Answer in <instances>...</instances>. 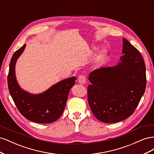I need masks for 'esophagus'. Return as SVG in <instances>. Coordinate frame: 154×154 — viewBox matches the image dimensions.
Returning a JSON list of instances; mask_svg holds the SVG:
<instances>
[{
    "mask_svg": "<svg viewBox=\"0 0 154 154\" xmlns=\"http://www.w3.org/2000/svg\"><path fill=\"white\" fill-rule=\"evenodd\" d=\"M78 82L79 83H80V84H85L86 83V78L85 76L83 75H80L79 76L78 78Z\"/></svg>",
    "mask_w": 154,
    "mask_h": 154,
    "instance_id": "34e87169",
    "label": "esophagus"
}]
</instances>
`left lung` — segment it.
Returning <instances> with one entry per match:
<instances>
[{"instance_id": "left-lung-1", "label": "left lung", "mask_w": 154, "mask_h": 154, "mask_svg": "<svg viewBox=\"0 0 154 154\" xmlns=\"http://www.w3.org/2000/svg\"><path fill=\"white\" fill-rule=\"evenodd\" d=\"M123 55L116 66L91 72L87 97L95 117L106 123L123 121L136 110L145 91L146 67L142 55L123 38Z\"/></svg>"}]
</instances>
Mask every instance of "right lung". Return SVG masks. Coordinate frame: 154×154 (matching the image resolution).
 Segmentation results:
<instances>
[{"label":"right lung","mask_w":154,"mask_h":154,"mask_svg":"<svg viewBox=\"0 0 154 154\" xmlns=\"http://www.w3.org/2000/svg\"><path fill=\"white\" fill-rule=\"evenodd\" d=\"M26 44L13 54L8 75L9 91L18 110L26 118L38 123H50L57 121L64 110L70 89L76 77L65 79L51 87L44 92L32 94L20 87L15 76V64L23 53Z\"/></svg>","instance_id":"1"}]
</instances>
